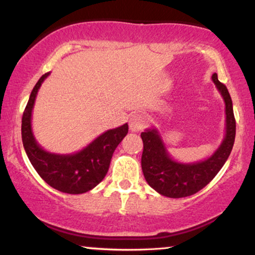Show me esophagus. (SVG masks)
<instances>
[{
  "instance_id": "1",
  "label": "esophagus",
  "mask_w": 255,
  "mask_h": 255,
  "mask_svg": "<svg viewBox=\"0 0 255 255\" xmlns=\"http://www.w3.org/2000/svg\"><path fill=\"white\" fill-rule=\"evenodd\" d=\"M147 121L141 114H133L129 119V129L131 131H141L145 129Z\"/></svg>"
}]
</instances>
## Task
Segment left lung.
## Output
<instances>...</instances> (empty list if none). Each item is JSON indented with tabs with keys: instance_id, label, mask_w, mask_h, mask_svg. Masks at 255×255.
Instances as JSON below:
<instances>
[{
	"instance_id": "1",
	"label": "left lung",
	"mask_w": 255,
	"mask_h": 255,
	"mask_svg": "<svg viewBox=\"0 0 255 255\" xmlns=\"http://www.w3.org/2000/svg\"><path fill=\"white\" fill-rule=\"evenodd\" d=\"M211 79L225 103V135L217 150L209 158L195 163L177 162L169 154L156 128H148L141 133L144 142L141 169L145 180L164 197H189L203 189L218 174L233 150L236 133L233 102L228 89L218 80L216 73Z\"/></svg>"
}]
</instances>
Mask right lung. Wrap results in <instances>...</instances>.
Listing matches in <instances>:
<instances>
[{"label": "right lung", "instance_id": "obj_1", "mask_svg": "<svg viewBox=\"0 0 255 255\" xmlns=\"http://www.w3.org/2000/svg\"><path fill=\"white\" fill-rule=\"evenodd\" d=\"M49 74L46 73L38 80L25 108L21 124L22 144L31 164L49 186L68 194H81L95 188L105 177L114 151L127 135L128 125L104 131L75 153L58 154L45 151L33 135L31 119L38 90Z\"/></svg>", "mask_w": 255, "mask_h": 255}]
</instances>
